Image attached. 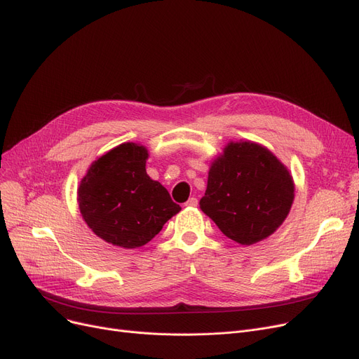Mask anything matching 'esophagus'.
Segmentation results:
<instances>
[{
	"instance_id": "34e87169",
	"label": "esophagus",
	"mask_w": 359,
	"mask_h": 359,
	"mask_svg": "<svg viewBox=\"0 0 359 359\" xmlns=\"http://www.w3.org/2000/svg\"><path fill=\"white\" fill-rule=\"evenodd\" d=\"M184 205H186V207H196V205H198V199H196L195 196H192V198L188 199V202H186Z\"/></svg>"
}]
</instances>
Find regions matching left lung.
<instances>
[{
  "mask_svg": "<svg viewBox=\"0 0 359 359\" xmlns=\"http://www.w3.org/2000/svg\"><path fill=\"white\" fill-rule=\"evenodd\" d=\"M293 180L274 155L252 142H231L208 173L199 205L229 239L252 245L285 222Z\"/></svg>",
  "mask_w": 359,
  "mask_h": 359,
  "instance_id": "left-lung-1",
  "label": "left lung"
}]
</instances>
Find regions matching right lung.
Listing matches in <instances>:
<instances>
[{
  "mask_svg": "<svg viewBox=\"0 0 359 359\" xmlns=\"http://www.w3.org/2000/svg\"><path fill=\"white\" fill-rule=\"evenodd\" d=\"M147 158L144 147L121 144L93 163L81 182L83 220L108 243L142 246L180 211L164 186L147 175Z\"/></svg>",
  "mask_w": 359,
  "mask_h": 359,
  "instance_id": "add662e5",
  "label": "right lung"
}]
</instances>
